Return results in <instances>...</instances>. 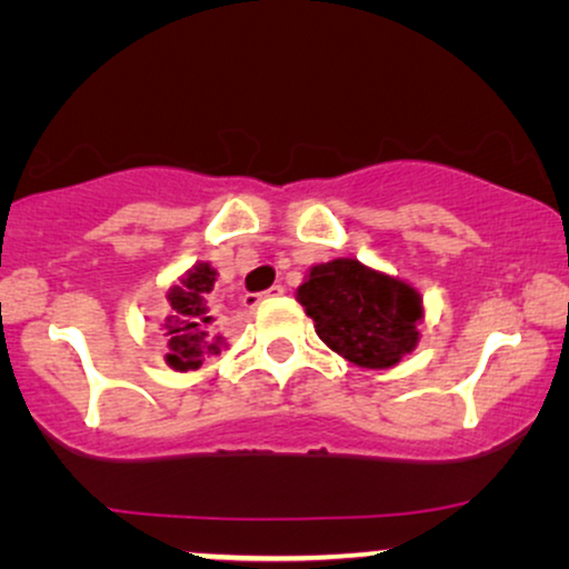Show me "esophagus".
<instances>
[{
  "label": "esophagus",
  "instance_id": "obj_1",
  "mask_svg": "<svg viewBox=\"0 0 569 569\" xmlns=\"http://www.w3.org/2000/svg\"><path fill=\"white\" fill-rule=\"evenodd\" d=\"M279 296H284V284H273L266 292H260V296H247L244 303L252 309V306H258L260 300H271V298H279Z\"/></svg>",
  "mask_w": 569,
  "mask_h": 569
}]
</instances>
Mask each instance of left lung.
Here are the masks:
<instances>
[{
  "label": "left lung",
  "instance_id": "1",
  "mask_svg": "<svg viewBox=\"0 0 569 569\" xmlns=\"http://www.w3.org/2000/svg\"><path fill=\"white\" fill-rule=\"evenodd\" d=\"M298 303L332 351L367 370L399 365L420 340L423 298L416 287L353 258L311 266Z\"/></svg>",
  "mask_w": 569,
  "mask_h": 569
}]
</instances>
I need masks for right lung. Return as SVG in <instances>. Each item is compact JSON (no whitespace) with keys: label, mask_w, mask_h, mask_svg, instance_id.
<instances>
[{"label":"right lung","mask_w":569,"mask_h":569,"mask_svg":"<svg viewBox=\"0 0 569 569\" xmlns=\"http://www.w3.org/2000/svg\"><path fill=\"white\" fill-rule=\"evenodd\" d=\"M216 277L218 271L210 263H193L167 292L170 311L159 322V330L167 340L164 362L176 372L199 370L204 359L218 357L229 346L218 332L207 300L216 287Z\"/></svg>","instance_id":"1"}]
</instances>
